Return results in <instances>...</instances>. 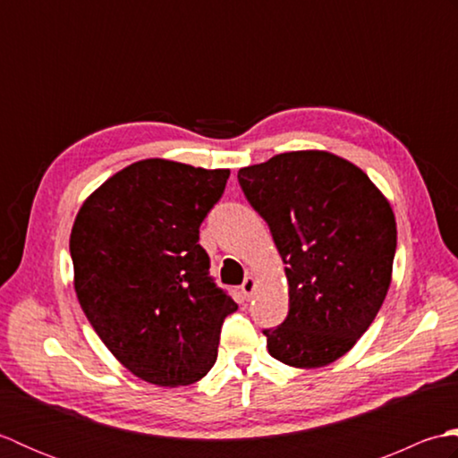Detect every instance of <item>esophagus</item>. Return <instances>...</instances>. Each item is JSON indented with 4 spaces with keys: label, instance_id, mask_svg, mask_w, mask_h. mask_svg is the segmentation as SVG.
<instances>
[{
    "label": "esophagus",
    "instance_id": "esophagus-1",
    "mask_svg": "<svg viewBox=\"0 0 458 458\" xmlns=\"http://www.w3.org/2000/svg\"><path fill=\"white\" fill-rule=\"evenodd\" d=\"M256 287H258V281H256V277H254V276H250V277H246L244 284H242V293H244V297H246V299H251V295L256 293Z\"/></svg>",
    "mask_w": 458,
    "mask_h": 458
}]
</instances>
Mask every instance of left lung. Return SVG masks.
Instances as JSON below:
<instances>
[{"label":"left lung","mask_w":458,"mask_h":458,"mask_svg":"<svg viewBox=\"0 0 458 458\" xmlns=\"http://www.w3.org/2000/svg\"><path fill=\"white\" fill-rule=\"evenodd\" d=\"M285 264L289 315L267 350L293 368L344 356L372 325L392 284L397 228L368 174L320 149L279 153L238 171Z\"/></svg>","instance_id":"obj_1"}]
</instances>
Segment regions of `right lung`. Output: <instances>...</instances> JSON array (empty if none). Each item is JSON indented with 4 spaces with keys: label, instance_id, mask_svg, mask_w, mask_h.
I'll return each instance as SVG.
<instances>
[{
    "label": "right lung",
    "instance_id": "obj_1",
    "mask_svg": "<svg viewBox=\"0 0 458 458\" xmlns=\"http://www.w3.org/2000/svg\"><path fill=\"white\" fill-rule=\"evenodd\" d=\"M228 177L230 169L135 161L76 214V297L106 348L143 382L189 386L216 362L220 327L238 305L208 277L199 228Z\"/></svg>",
    "mask_w": 458,
    "mask_h": 458
}]
</instances>
